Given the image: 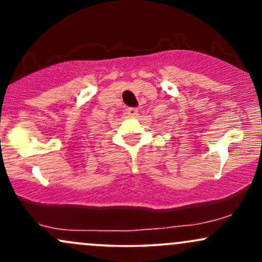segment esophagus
I'll list each match as a JSON object with an SVG mask.
<instances>
[{
	"label": "esophagus",
	"mask_w": 262,
	"mask_h": 262,
	"mask_svg": "<svg viewBox=\"0 0 262 262\" xmlns=\"http://www.w3.org/2000/svg\"><path fill=\"white\" fill-rule=\"evenodd\" d=\"M127 114L129 117H132V118H135V117H138V110L137 108H128L127 110Z\"/></svg>",
	"instance_id": "1"
}]
</instances>
